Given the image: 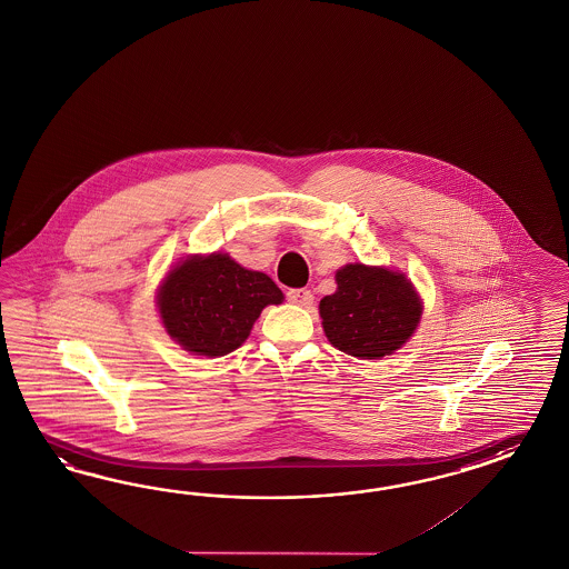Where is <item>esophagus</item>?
<instances>
[{
	"mask_svg": "<svg viewBox=\"0 0 569 569\" xmlns=\"http://www.w3.org/2000/svg\"><path fill=\"white\" fill-rule=\"evenodd\" d=\"M288 300H290L291 305L308 308V306L315 302V296H312L310 290H290L288 291Z\"/></svg>",
	"mask_w": 569,
	"mask_h": 569,
	"instance_id": "obj_1",
	"label": "esophagus"
}]
</instances>
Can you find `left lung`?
I'll return each instance as SVG.
<instances>
[{
	"instance_id": "8db88e82",
	"label": "left lung",
	"mask_w": 569,
	"mask_h": 569,
	"mask_svg": "<svg viewBox=\"0 0 569 569\" xmlns=\"http://www.w3.org/2000/svg\"><path fill=\"white\" fill-rule=\"evenodd\" d=\"M337 290L320 300L322 329L331 346L361 360L395 353L416 333L421 300L405 273L351 263L335 276Z\"/></svg>"
}]
</instances>
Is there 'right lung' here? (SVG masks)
I'll return each mask as SVG.
<instances>
[{
	"label": "right lung",
	"mask_w": 569,
	"mask_h": 569,
	"mask_svg": "<svg viewBox=\"0 0 569 569\" xmlns=\"http://www.w3.org/2000/svg\"><path fill=\"white\" fill-rule=\"evenodd\" d=\"M281 302L273 279L244 269L226 252L193 254L174 264L156 300L170 339L208 358L242 346L264 306Z\"/></svg>",
	"instance_id": "add662e5"
}]
</instances>
